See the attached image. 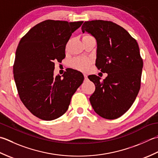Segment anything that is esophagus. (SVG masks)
I'll return each mask as SVG.
<instances>
[{"instance_id": "34e87169", "label": "esophagus", "mask_w": 158, "mask_h": 158, "mask_svg": "<svg viewBox=\"0 0 158 158\" xmlns=\"http://www.w3.org/2000/svg\"><path fill=\"white\" fill-rule=\"evenodd\" d=\"M84 76H85V80L87 79V75H86V74H84Z\"/></svg>"}]
</instances>
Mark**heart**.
Returning <instances> with one entry per match:
<instances>
[{
	"label": "heart",
	"mask_w": 158,
	"mask_h": 158,
	"mask_svg": "<svg viewBox=\"0 0 158 158\" xmlns=\"http://www.w3.org/2000/svg\"><path fill=\"white\" fill-rule=\"evenodd\" d=\"M84 37H91V35H86ZM91 64L92 60L88 57H76L70 61L71 67L82 72H86Z\"/></svg>",
	"instance_id": "obj_1"
}]
</instances>
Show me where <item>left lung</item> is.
Listing matches in <instances>:
<instances>
[{
    "mask_svg": "<svg viewBox=\"0 0 158 158\" xmlns=\"http://www.w3.org/2000/svg\"><path fill=\"white\" fill-rule=\"evenodd\" d=\"M82 31L95 38V65L108 73L102 82L96 75L88 76L95 85L90 102L100 117L115 119L130 109L140 88L143 61L138 44L126 30L110 21L85 22Z\"/></svg>",
    "mask_w": 158,
    "mask_h": 158,
    "instance_id": "left-lung-1",
    "label": "left lung"
}]
</instances>
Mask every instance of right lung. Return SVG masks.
I'll use <instances>...</instances> for the list:
<instances>
[{"label": "right lung", "mask_w": 158, "mask_h": 158, "mask_svg": "<svg viewBox=\"0 0 158 158\" xmlns=\"http://www.w3.org/2000/svg\"><path fill=\"white\" fill-rule=\"evenodd\" d=\"M83 21L47 20L37 24L21 39L15 52L14 77L18 95L28 110L45 121L60 117L82 85L84 76L67 69L54 76V62L65 57V46Z\"/></svg>", "instance_id": "add662e5"}]
</instances>
